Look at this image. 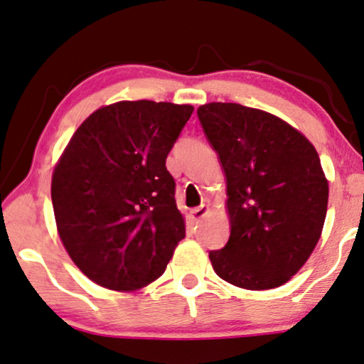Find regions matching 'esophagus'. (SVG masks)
<instances>
[{
    "instance_id": "esophagus-1",
    "label": "esophagus",
    "mask_w": 364,
    "mask_h": 364,
    "mask_svg": "<svg viewBox=\"0 0 364 364\" xmlns=\"http://www.w3.org/2000/svg\"><path fill=\"white\" fill-rule=\"evenodd\" d=\"M210 211V208L206 205H201V206H198V208H193L191 211H190V216L193 220H195V222H200L201 218H203V216H206V213H208Z\"/></svg>"
}]
</instances>
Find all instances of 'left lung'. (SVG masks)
I'll return each mask as SVG.
<instances>
[{
	"label": "left lung",
	"mask_w": 364,
	"mask_h": 364,
	"mask_svg": "<svg viewBox=\"0 0 364 364\" xmlns=\"http://www.w3.org/2000/svg\"><path fill=\"white\" fill-rule=\"evenodd\" d=\"M227 178L230 238L210 252L218 277L248 291L287 282L323 232L328 179L314 146L264 110L232 102L198 107Z\"/></svg>",
	"instance_id": "obj_1"
}]
</instances>
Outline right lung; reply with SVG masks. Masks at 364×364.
<instances>
[{"mask_svg": "<svg viewBox=\"0 0 364 364\" xmlns=\"http://www.w3.org/2000/svg\"><path fill=\"white\" fill-rule=\"evenodd\" d=\"M191 114V105L122 100L87 117L63 151L52 178L55 222L95 284L144 287L185 238L166 158Z\"/></svg>", "mask_w": 364, "mask_h": 364, "instance_id": "1", "label": "right lung"}]
</instances>
